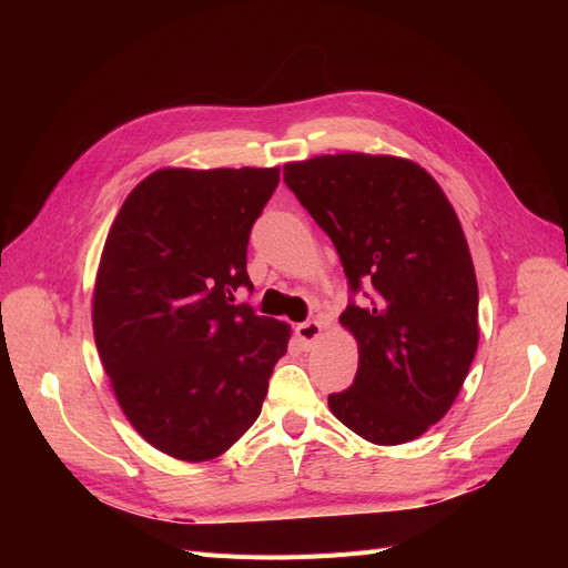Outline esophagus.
I'll return each mask as SVG.
<instances>
[{
  "instance_id": "1",
  "label": "esophagus",
  "mask_w": 568,
  "mask_h": 568,
  "mask_svg": "<svg viewBox=\"0 0 568 568\" xmlns=\"http://www.w3.org/2000/svg\"><path fill=\"white\" fill-rule=\"evenodd\" d=\"M320 334H322V324L317 320H305L296 326V336L303 341L305 348H311Z\"/></svg>"
}]
</instances>
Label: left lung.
Wrapping results in <instances>:
<instances>
[{
    "label": "left lung",
    "instance_id": "8db88e82",
    "mask_svg": "<svg viewBox=\"0 0 568 568\" xmlns=\"http://www.w3.org/2000/svg\"><path fill=\"white\" fill-rule=\"evenodd\" d=\"M348 280L341 322L357 338L353 386L332 393L365 440H415L445 417L478 346L474 263L453 205L417 163L336 153L284 165Z\"/></svg>",
    "mask_w": 568,
    "mask_h": 568
}]
</instances>
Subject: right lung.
<instances>
[{
  "label": "right lung",
  "instance_id": "obj_1",
  "mask_svg": "<svg viewBox=\"0 0 568 568\" xmlns=\"http://www.w3.org/2000/svg\"><path fill=\"white\" fill-rule=\"evenodd\" d=\"M277 168L159 170L132 189L94 288V341L130 424L161 453L203 462L261 415L288 326L234 303L253 291V222Z\"/></svg>",
  "mask_w": 568,
  "mask_h": 568
}]
</instances>
